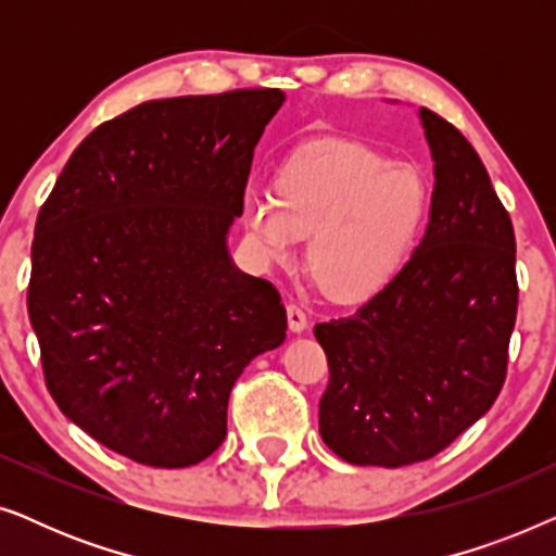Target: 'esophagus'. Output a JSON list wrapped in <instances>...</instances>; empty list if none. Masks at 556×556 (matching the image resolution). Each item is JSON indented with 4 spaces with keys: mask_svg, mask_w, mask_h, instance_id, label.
Instances as JSON below:
<instances>
[{
    "mask_svg": "<svg viewBox=\"0 0 556 556\" xmlns=\"http://www.w3.org/2000/svg\"><path fill=\"white\" fill-rule=\"evenodd\" d=\"M288 326H291L293 333H301V331L308 329L306 311H303L301 306H295V303H291V306H288Z\"/></svg>",
    "mask_w": 556,
    "mask_h": 556,
    "instance_id": "obj_1",
    "label": "esophagus"
}]
</instances>
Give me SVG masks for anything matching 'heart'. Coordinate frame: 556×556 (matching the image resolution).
<instances>
[{
	"instance_id": "heart-1",
	"label": "heart",
	"mask_w": 556,
	"mask_h": 556,
	"mask_svg": "<svg viewBox=\"0 0 556 556\" xmlns=\"http://www.w3.org/2000/svg\"><path fill=\"white\" fill-rule=\"evenodd\" d=\"M428 210L420 169L354 141H316L286 159L270 189L240 197L250 248L291 263L306 238V268L331 299H362L405 261Z\"/></svg>"
}]
</instances>
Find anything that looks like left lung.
<instances>
[{"label": "left lung", "instance_id": "left-lung-1", "mask_svg": "<svg viewBox=\"0 0 556 556\" xmlns=\"http://www.w3.org/2000/svg\"><path fill=\"white\" fill-rule=\"evenodd\" d=\"M432 162L430 223L382 291L316 324L329 359L318 430L354 466L428 460L489 413L516 324V240L489 172L458 128L420 109Z\"/></svg>", "mask_w": 556, "mask_h": 556}]
</instances>
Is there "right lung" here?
Instances as JSON below:
<instances>
[{"mask_svg": "<svg viewBox=\"0 0 556 556\" xmlns=\"http://www.w3.org/2000/svg\"><path fill=\"white\" fill-rule=\"evenodd\" d=\"M283 101L253 88L136 105L83 139L37 215L27 311L45 384L78 428L143 466L215 453L232 384L286 339L278 291L227 250Z\"/></svg>", "mask_w": 556, "mask_h": 556, "instance_id": "add662e5", "label": "right lung"}]
</instances>
